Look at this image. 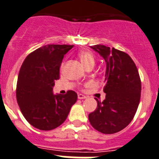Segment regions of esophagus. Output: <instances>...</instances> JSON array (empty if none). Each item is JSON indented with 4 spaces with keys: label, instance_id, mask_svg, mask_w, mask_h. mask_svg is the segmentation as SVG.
Masks as SVG:
<instances>
[{
    "label": "esophagus",
    "instance_id": "esophagus-1",
    "mask_svg": "<svg viewBox=\"0 0 159 159\" xmlns=\"http://www.w3.org/2000/svg\"><path fill=\"white\" fill-rule=\"evenodd\" d=\"M77 98H78V99H84V98H86V96H85L84 94H77Z\"/></svg>",
    "mask_w": 159,
    "mask_h": 159
}]
</instances>
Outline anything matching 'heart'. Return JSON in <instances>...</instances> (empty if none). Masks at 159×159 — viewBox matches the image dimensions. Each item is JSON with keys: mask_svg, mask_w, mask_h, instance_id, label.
<instances>
[{"mask_svg": "<svg viewBox=\"0 0 159 159\" xmlns=\"http://www.w3.org/2000/svg\"><path fill=\"white\" fill-rule=\"evenodd\" d=\"M78 57H79V59L82 64L85 67H87L89 65H94L95 59H94V55L92 54L90 52L84 51V52L79 53Z\"/></svg>", "mask_w": 159, "mask_h": 159, "instance_id": "obj_1", "label": "heart"}]
</instances>
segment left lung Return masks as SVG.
Listing matches in <instances>:
<instances>
[{
    "label": "left lung",
    "instance_id": "1",
    "mask_svg": "<svg viewBox=\"0 0 159 159\" xmlns=\"http://www.w3.org/2000/svg\"><path fill=\"white\" fill-rule=\"evenodd\" d=\"M106 63V98L97 100V108L89 114L90 125L104 134L118 133L133 119L141 98V82L134 61L127 53L105 45L90 47Z\"/></svg>",
    "mask_w": 159,
    "mask_h": 159
}]
</instances>
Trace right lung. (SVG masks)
Segmentation results:
<instances>
[{
  "instance_id": "right-lung-1",
  "label": "right lung",
  "mask_w": 159,
  "mask_h": 159,
  "mask_svg": "<svg viewBox=\"0 0 159 159\" xmlns=\"http://www.w3.org/2000/svg\"><path fill=\"white\" fill-rule=\"evenodd\" d=\"M73 45L49 44L28 55L18 73L16 98L28 123L40 130H52L63 124L77 99L73 90L54 94L52 87L60 78V67Z\"/></svg>"
}]
</instances>
